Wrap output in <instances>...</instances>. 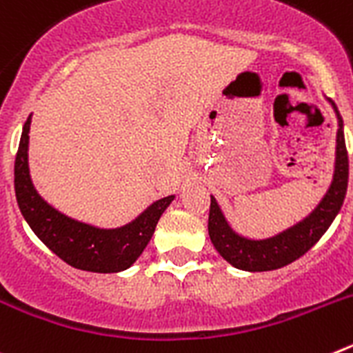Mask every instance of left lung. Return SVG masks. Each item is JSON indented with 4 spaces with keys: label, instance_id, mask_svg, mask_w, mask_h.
I'll use <instances>...</instances> for the list:
<instances>
[{
    "label": "left lung",
    "instance_id": "8db88e82",
    "mask_svg": "<svg viewBox=\"0 0 353 353\" xmlns=\"http://www.w3.org/2000/svg\"><path fill=\"white\" fill-rule=\"evenodd\" d=\"M327 102L332 105L338 118L334 173L320 203L305 217L272 236L251 239L233 230L224 212L221 210L217 199L210 196L208 235L217 252L235 269L245 270V272H265V270L281 269L285 265L292 263L322 239L323 233L336 219L338 212L341 210L348 187V154L341 114L334 102L330 99H327Z\"/></svg>",
    "mask_w": 353,
    "mask_h": 353
}]
</instances>
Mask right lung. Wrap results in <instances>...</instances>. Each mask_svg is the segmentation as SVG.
<instances>
[{
	"label": "right lung",
	"instance_id": "add662e5",
	"mask_svg": "<svg viewBox=\"0 0 353 353\" xmlns=\"http://www.w3.org/2000/svg\"><path fill=\"white\" fill-rule=\"evenodd\" d=\"M31 114L23 127L15 155V198L24 221L37 236L65 263L88 272L111 274L127 270L141 256L154 235L161 215L174 194L161 198L130 223L118 228H101L83 223L49 205L33 185L28 164Z\"/></svg>",
	"mask_w": 353,
	"mask_h": 353
}]
</instances>
